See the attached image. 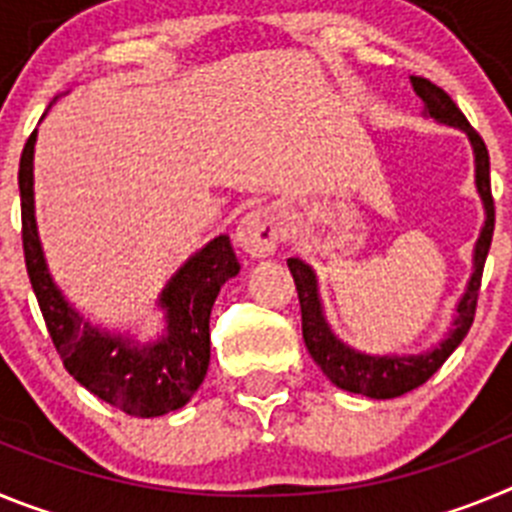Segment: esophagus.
Returning <instances> with one entry per match:
<instances>
[{
  "mask_svg": "<svg viewBox=\"0 0 512 512\" xmlns=\"http://www.w3.org/2000/svg\"><path fill=\"white\" fill-rule=\"evenodd\" d=\"M282 235V223H279L277 212L271 207H256L241 217V223L235 228V243L248 256L261 259V256L277 251Z\"/></svg>",
  "mask_w": 512,
  "mask_h": 512,
  "instance_id": "1",
  "label": "esophagus"
}]
</instances>
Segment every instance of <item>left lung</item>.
Instances as JSON below:
<instances>
[{
  "label": "left lung",
  "mask_w": 512,
  "mask_h": 512,
  "mask_svg": "<svg viewBox=\"0 0 512 512\" xmlns=\"http://www.w3.org/2000/svg\"><path fill=\"white\" fill-rule=\"evenodd\" d=\"M410 84H413L415 94L423 99V117H431L438 125H449V128L467 133L474 153V184H477L479 200L485 207V223H482L472 253V274H469V282L464 287V295L456 302L454 320H451L446 336L423 354H366V351L348 346L333 333V328L325 320L315 269L302 259H287V266L297 284V295H300L302 338H305L310 356L336 387L354 392V395L372 397V400H392V397H400L425 384L441 369L443 361L454 354L456 346L464 341V336L472 328L479 279H482V269H485L487 251H490L492 243V230H495V202H492L490 192V153H487L485 140L479 138L464 112L456 107L454 99L441 87L431 84L423 76H410Z\"/></svg>",
  "instance_id": "left-lung-1"
}]
</instances>
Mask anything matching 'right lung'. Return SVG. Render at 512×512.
<instances>
[{
	"mask_svg": "<svg viewBox=\"0 0 512 512\" xmlns=\"http://www.w3.org/2000/svg\"><path fill=\"white\" fill-rule=\"evenodd\" d=\"M35 140L38 130L27 138L20 158L22 248L30 284L63 366L92 395L135 418L184 408L210 366V312L217 292L241 271L230 238H212L166 282L156 300L164 312V330L156 341H138L133 333L94 325L66 300L45 261L35 220Z\"/></svg>",
	"mask_w": 512,
	"mask_h": 512,
	"instance_id": "right-lung-1",
	"label": "right lung"
}]
</instances>
